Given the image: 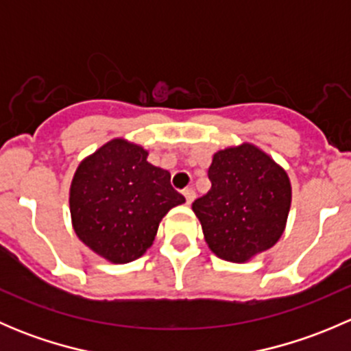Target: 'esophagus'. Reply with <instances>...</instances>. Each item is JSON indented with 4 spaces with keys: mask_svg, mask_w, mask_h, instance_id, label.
I'll list each match as a JSON object with an SVG mask.
<instances>
[{
    "mask_svg": "<svg viewBox=\"0 0 351 351\" xmlns=\"http://www.w3.org/2000/svg\"><path fill=\"white\" fill-rule=\"evenodd\" d=\"M183 195H185V198H186V204H192L193 200H195V190L193 189H185L183 190Z\"/></svg>",
    "mask_w": 351,
    "mask_h": 351,
    "instance_id": "obj_1",
    "label": "esophagus"
}]
</instances>
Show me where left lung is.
Masks as SVG:
<instances>
[{"label":"left lung","instance_id":"left-lung-1","mask_svg":"<svg viewBox=\"0 0 351 351\" xmlns=\"http://www.w3.org/2000/svg\"><path fill=\"white\" fill-rule=\"evenodd\" d=\"M212 189L192 204L215 256L244 263L284 234L292 186L289 175L250 143L217 151L208 168Z\"/></svg>","mask_w":351,"mask_h":351}]
</instances>
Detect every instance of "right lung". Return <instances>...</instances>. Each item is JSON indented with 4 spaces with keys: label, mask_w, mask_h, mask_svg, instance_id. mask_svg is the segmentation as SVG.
<instances>
[{
    "label": "right lung",
    "mask_w": 351,
    "mask_h": 351,
    "mask_svg": "<svg viewBox=\"0 0 351 351\" xmlns=\"http://www.w3.org/2000/svg\"><path fill=\"white\" fill-rule=\"evenodd\" d=\"M166 169L147 162V151L112 139L84 158L69 190L73 229L98 256L129 263L153 244L159 222L185 197Z\"/></svg>",
    "instance_id": "1"
}]
</instances>
